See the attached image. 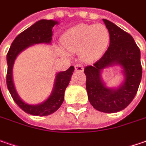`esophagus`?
Listing matches in <instances>:
<instances>
[{"label":"esophagus","instance_id":"esophagus-1","mask_svg":"<svg viewBox=\"0 0 146 146\" xmlns=\"http://www.w3.org/2000/svg\"><path fill=\"white\" fill-rule=\"evenodd\" d=\"M75 70H76V71H80V72H82V71H83V67L82 66L81 64H76V65H75Z\"/></svg>","mask_w":146,"mask_h":146}]
</instances>
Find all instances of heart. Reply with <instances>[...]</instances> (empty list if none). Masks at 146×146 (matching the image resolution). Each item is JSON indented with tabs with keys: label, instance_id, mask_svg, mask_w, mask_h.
Here are the masks:
<instances>
[{
	"label": "heart",
	"instance_id": "b5f03b06",
	"mask_svg": "<svg viewBox=\"0 0 146 146\" xmlns=\"http://www.w3.org/2000/svg\"><path fill=\"white\" fill-rule=\"evenodd\" d=\"M110 41V32L102 23H80L62 36L61 45L68 53L78 52L80 59L90 63L105 52Z\"/></svg>",
	"mask_w": 146,
	"mask_h": 146
}]
</instances>
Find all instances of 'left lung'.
I'll return each instance as SVG.
<instances>
[{
  "label": "left lung",
  "instance_id": "obj_1",
  "mask_svg": "<svg viewBox=\"0 0 146 146\" xmlns=\"http://www.w3.org/2000/svg\"><path fill=\"white\" fill-rule=\"evenodd\" d=\"M103 21L110 32V46L100 60L85 67L86 87L89 101L96 110L116 113L130 105L138 91L142 77L141 51L129 33L107 19ZM114 63L123 67L125 82L117 89H110L100 79V72Z\"/></svg>",
  "mask_w": 146,
  "mask_h": 146
}]
</instances>
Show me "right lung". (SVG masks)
Returning a JSON list of instances; mask_svg holds the SVG:
<instances>
[{"label":"right lung","mask_w":146,"mask_h":146,"mask_svg":"<svg viewBox=\"0 0 146 146\" xmlns=\"http://www.w3.org/2000/svg\"><path fill=\"white\" fill-rule=\"evenodd\" d=\"M56 23L57 22L54 20L41 19L37 21L16 36L7 53L8 68L6 74V84L8 90L19 107L24 112L32 115L47 116L53 113L60 107L64 101L65 89L69 83L71 76L74 71V67L70 66L68 70L60 72L56 75L53 92L45 102L41 105H30L24 103L19 97L16 92L12 79L13 64L17 55L29 46L38 43H50L52 39V29Z\"/></svg>","instance_id":"add662e5"}]
</instances>
